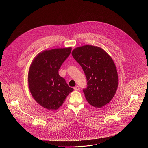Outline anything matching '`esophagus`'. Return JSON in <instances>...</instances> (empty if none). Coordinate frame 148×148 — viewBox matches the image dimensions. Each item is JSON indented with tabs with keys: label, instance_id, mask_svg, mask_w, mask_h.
<instances>
[{
	"label": "esophagus",
	"instance_id": "obj_1",
	"mask_svg": "<svg viewBox=\"0 0 148 148\" xmlns=\"http://www.w3.org/2000/svg\"><path fill=\"white\" fill-rule=\"evenodd\" d=\"M74 89L75 90H79V89H80V88H79V86L78 85H77V86H75L74 88Z\"/></svg>",
	"mask_w": 148,
	"mask_h": 148
}]
</instances>
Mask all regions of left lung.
Here are the masks:
<instances>
[{
    "mask_svg": "<svg viewBox=\"0 0 148 148\" xmlns=\"http://www.w3.org/2000/svg\"><path fill=\"white\" fill-rule=\"evenodd\" d=\"M71 54L84 72L88 86L83 90L88 102L96 108L109 103L118 85V73L112 58L101 48L89 45L75 48Z\"/></svg>",
    "mask_w": 148,
    "mask_h": 148,
    "instance_id": "1",
    "label": "left lung"
}]
</instances>
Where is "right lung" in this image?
<instances>
[{
    "label": "right lung",
    "mask_w": 148,
    "mask_h": 148,
    "mask_svg": "<svg viewBox=\"0 0 148 148\" xmlns=\"http://www.w3.org/2000/svg\"><path fill=\"white\" fill-rule=\"evenodd\" d=\"M71 48L45 50L35 57L28 73L29 88L35 101L50 110L58 109L74 89L59 75Z\"/></svg>",
    "instance_id": "obj_1"
}]
</instances>
